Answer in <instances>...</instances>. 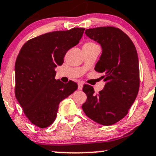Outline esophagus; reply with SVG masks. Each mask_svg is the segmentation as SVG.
Masks as SVG:
<instances>
[{"instance_id":"1","label":"esophagus","mask_w":156,"mask_h":156,"mask_svg":"<svg viewBox=\"0 0 156 156\" xmlns=\"http://www.w3.org/2000/svg\"><path fill=\"white\" fill-rule=\"evenodd\" d=\"M78 88L79 90H82V89H83V83L81 82H79L78 83Z\"/></svg>"}]
</instances>
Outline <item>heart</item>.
Instances as JSON below:
<instances>
[{
  "label": "heart",
  "mask_w": 156,
  "mask_h": 156,
  "mask_svg": "<svg viewBox=\"0 0 156 156\" xmlns=\"http://www.w3.org/2000/svg\"><path fill=\"white\" fill-rule=\"evenodd\" d=\"M95 44H93V43L87 42V43H86V44H84V45H83V47H92V46H95Z\"/></svg>",
  "instance_id": "heart-1"
}]
</instances>
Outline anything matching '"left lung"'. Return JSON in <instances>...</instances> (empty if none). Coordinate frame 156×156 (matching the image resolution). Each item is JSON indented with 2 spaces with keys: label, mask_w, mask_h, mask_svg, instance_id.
Listing matches in <instances>:
<instances>
[{
  "label": "left lung",
  "mask_w": 156,
  "mask_h": 156,
  "mask_svg": "<svg viewBox=\"0 0 156 156\" xmlns=\"http://www.w3.org/2000/svg\"><path fill=\"white\" fill-rule=\"evenodd\" d=\"M85 34L101 47L102 53L95 69L105 75V86L95 95L93 87L85 84V114L99 124H115L127 114L139 90V63L136 47L123 31L112 27L88 29Z\"/></svg>",
  "instance_id": "1"
}]
</instances>
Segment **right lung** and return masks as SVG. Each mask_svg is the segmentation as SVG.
Listing matches in <instances>:
<instances>
[{
	"mask_svg": "<svg viewBox=\"0 0 156 156\" xmlns=\"http://www.w3.org/2000/svg\"><path fill=\"white\" fill-rule=\"evenodd\" d=\"M84 28L56 31L26 42L15 61V97L32 124L46 128L54 122L59 104L78 84L55 79L66 52L79 43Z\"/></svg>",
	"mask_w": 156,
	"mask_h": 156,
	"instance_id": "add662e5",
	"label": "right lung"
}]
</instances>
